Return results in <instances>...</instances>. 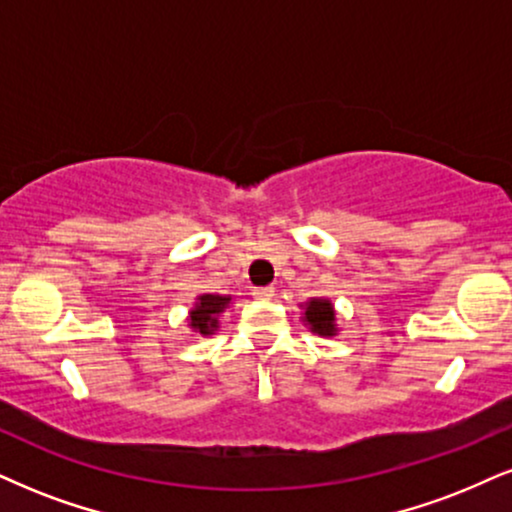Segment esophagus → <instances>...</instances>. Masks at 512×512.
Instances as JSON below:
<instances>
[{"instance_id":"obj_1","label":"esophagus","mask_w":512,"mask_h":512,"mask_svg":"<svg viewBox=\"0 0 512 512\" xmlns=\"http://www.w3.org/2000/svg\"><path fill=\"white\" fill-rule=\"evenodd\" d=\"M251 294H254V299H258V301H270L275 296V289L273 287H256Z\"/></svg>"}]
</instances>
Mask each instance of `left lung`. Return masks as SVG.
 <instances>
[{
	"instance_id": "8db88e82",
	"label": "left lung",
	"mask_w": 512,
	"mask_h": 512,
	"mask_svg": "<svg viewBox=\"0 0 512 512\" xmlns=\"http://www.w3.org/2000/svg\"><path fill=\"white\" fill-rule=\"evenodd\" d=\"M304 323L311 327V332L320 337H332L337 334V313H334L332 301L327 299H311L306 304Z\"/></svg>"
}]
</instances>
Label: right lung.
I'll list each match as a JSON object with an SVG mask.
<instances>
[{
	"label": "right lung",
	"instance_id": "add662e5",
	"mask_svg": "<svg viewBox=\"0 0 512 512\" xmlns=\"http://www.w3.org/2000/svg\"><path fill=\"white\" fill-rule=\"evenodd\" d=\"M232 301V296H220V294H201L189 311V327L197 334H213L218 330V315L225 311L227 304Z\"/></svg>",
	"mask_w": 512,
	"mask_h": 512
}]
</instances>
